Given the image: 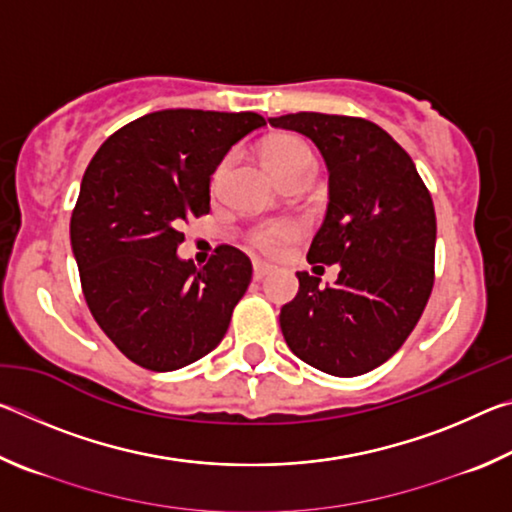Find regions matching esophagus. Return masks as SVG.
Here are the masks:
<instances>
[{
  "instance_id": "esophagus-1",
  "label": "esophagus",
  "mask_w": 512,
  "mask_h": 512,
  "mask_svg": "<svg viewBox=\"0 0 512 512\" xmlns=\"http://www.w3.org/2000/svg\"><path fill=\"white\" fill-rule=\"evenodd\" d=\"M268 273H271V266H268V264H264V262H255V264H253L255 280H262V277H266Z\"/></svg>"
}]
</instances>
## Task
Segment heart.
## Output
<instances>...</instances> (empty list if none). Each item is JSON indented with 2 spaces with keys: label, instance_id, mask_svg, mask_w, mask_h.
Returning <instances> with one entry per match:
<instances>
[{
  "label": "heart",
  "instance_id": "b5f03b06",
  "mask_svg": "<svg viewBox=\"0 0 512 512\" xmlns=\"http://www.w3.org/2000/svg\"><path fill=\"white\" fill-rule=\"evenodd\" d=\"M264 160L268 164L275 176L287 171L293 164H298L302 160H311V153L307 149V144L298 140L293 135H277L273 140H268L264 146ZM223 167L214 173V183L219 180ZM300 235V223L291 221V219H271V221H262L253 225L248 230V244L255 246L257 250H262L264 255H277L287 248L293 239Z\"/></svg>",
  "mask_w": 512,
  "mask_h": 512
}]
</instances>
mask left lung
Instances as JSON below:
<instances>
[{
    "mask_svg": "<svg viewBox=\"0 0 512 512\" xmlns=\"http://www.w3.org/2000/svg\"><path fill=\"white\" fill-rule=\"evenodd\" d=\"M268 121L307 135L323 153L329 205L307 262L341 266L325 289L316 275L298 273V296L280 311L284 341L327 375H363L402 348L427 307L436 255L431 194L411 155L368 119L296 112Z\"/></svg>",
    "mask_w": 512,
    "mask_h": 512,
    "instance_id": "1",
    "label": "left lung"
}]
</instances>
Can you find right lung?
I'll use <instances>...</instances> for the list:
<instances>
[{
  "instance_id": "right-lung-1",
  "label": "right lung",
  "mask_w": 512,
  "mask_h": 512,
  "mask_svg": "<svg viewBox=\"0 0 512 512\" xmlns=\"http://www.w3.org/2000/svg\"><path fill=\"white\" fill-rule=\"evenodd\" d=\"M257 112L158 110L112 133L85 169L69 237L94 320L153 372L205 357L228 332L253 264L219 246L203 268L178 259L180 232L210 212V176Z\"/></svg>"
}]
</instances>
